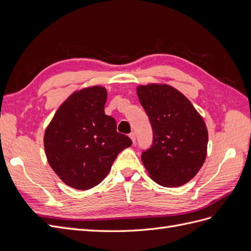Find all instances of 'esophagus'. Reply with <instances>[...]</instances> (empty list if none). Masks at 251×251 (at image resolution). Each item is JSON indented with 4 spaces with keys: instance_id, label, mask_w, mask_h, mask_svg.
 <instances>
[{
    "instance_id": "obj_1",
    "label": "esophagus",
    "mask_w": 251,
    "mask_h": 251,
    "mask_svg": "<svg viewBox=\"0 0 251 251\" xmlns=\"http://www.w3.org/2000/svg\"><path fill=\"white\" fill-rule=\"evenodd\" d=\"M128 136H130V138L132 139L133 143H135V142H136V136H135V134H134V133H131Z\"/></svg>"
}]
</instances>
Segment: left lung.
Listing matches in <instances>:
<instances>
[{
  "label": "left lung",
  "mask_w": 251,
  "mask_h": 251,
  "mask_svg": "<svg viewBox=\"0 0 251 251\" xmlns=\"http://www.w3.org/2000/svg\"><path fill=\"white\" fill-rule=\"evenodd\" d=\"M137 95L153 128L151 147L141 160L150 177L165 187L192 180L206 158V125L192 102L169 85L150 83L137 88Z\"/></svg>",
  "instance_id": "8db88e82"
}]
</instances>
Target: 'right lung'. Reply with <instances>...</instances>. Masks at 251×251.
Listing matches in <instances>:
<instances>
[{"mask_svg": "<svg viewBox=\"0 0 251 251\" xmlns=\"http://www.w3.org/2000/svg\"><path fill=\"white\" fill-rule=\"evenodd\" d=\"M107 90L94 86L71 94L45 131L47 160L64 183L86 191L107 177L121 151L132 146L104 114Z\"/></svg>", "mask_w": 251, "mask_h": 251, "instance_id": "right-lung-1", "label": "right lung"}]
</instances>
